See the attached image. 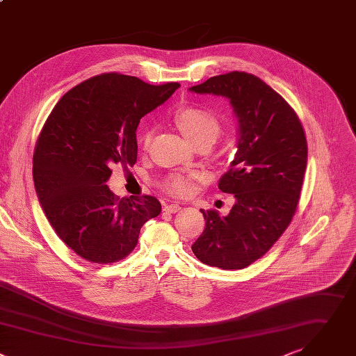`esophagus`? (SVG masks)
Masks as SVG:
<instances>
[{
  "instance_id": "1",
  "label": "esophagus",
  "mask_w": 356,
  "mask_h": 356,
  "mask_svg": "<svg viewBox=\"0 0 356 356\" xmlns=\"http://www.w3.org/2000/svg\"><path fill=\"white\" fill-rule=\"evenodd\" d=\"M179 210H181V204H179V203L167 204V206L164 207V211H167V213H177V211H179Z\"/></svg>"
}]
</instances>
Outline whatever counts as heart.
Listing matches in <instances>:
<instances>
[{
  "label": "heart",
  "instance_id": "1",
  "mask_svg": "<svg viewBox=\"0 0 356 356\" xmlns=\"http://www.w3.org/2000/svg\"><path fill=\"white\" fill-rule=\"evenodd\" d=\"M174 120L179 131L192 146L199 143L211 146L220 134V123L218 118L203 108H182L175 113ZM152 137V130H146L143 137H141V147H143V150L149 149ZM191 178L184 175H174L165 182V188L175 195H186L191 191Z\"/></svg>",
  "mask_w": 356,
  "mask_h": 356
}]
</instances>
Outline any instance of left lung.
Returning <instances> with one entry per match:
<instances>
[{
	"label": "left lung",
	"instance_id": "left-lung-1",
	"mask_svg": "<svg viewBox=\"0 0 356 356\" xmlns=\"http://www.w3.org/2000/svg\"><path fill=\"white\" fill-rule=\"evenodd\" d=\"M226 98L237 120V150L219 189L233 193L227 216L202 209L206 227L193 243L210 266L243 269L261 258L296 211L307 165V141L295 111L261 79L233 71L191 87Z\"/></svg>",
	"mask_w": 356,
	"mask_h": 356
}]
</instances>
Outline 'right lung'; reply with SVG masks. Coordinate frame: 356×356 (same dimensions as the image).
<instances>
[{"label": "right lung", "mask_w": 356, "mask_h": 356, "mask_svg": "<svg viewBox=\"0 0 356 356\" xmlns=\"http://www.w3.org/2000/svg\"><path fill=\"white\" fill-rule=\"evenodd\" d=\"M178 88L101 74L64 94L47 118L33 154L35 189L57 236L81 258H124L141 226L160 215L154 196L119 199L106 182L113 164L136 163L140 119Z\"/></svg>", "instance_id": "add662e5"}]
</instances>
